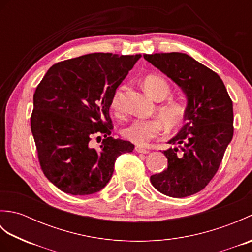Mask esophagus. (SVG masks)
Masks as SVG:
<instances>
[{
  "label": "esophagus",
  "instance_id": "34e87169",
  "mask_svg": "<svg viewBox=\"0 0 252 252\" xmlns=\"http://www.w3.org/2000/svg\"><path fill=\"white\" fill-rule=\"evenodd\" d=\"M135 151H136L137 153H140V154H148V153H149L148 149L140 147V146H136V147H135Z\"/></svg>",
  "mask_w": 252,
  "mask_h": 252
}]
</instances>
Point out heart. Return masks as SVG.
Returning <instances> with one entry per match:
<instances>
[{
  "mask_svg": "<svg viewBox=\"0 0 252 252\" xmlns=\"http://www.w3.org/2000/svg\"><path fill=\"white\" fill-rule=\"evenodd\" d=\"M143 87L148 95L158 101L167 98L171 92L169 82L159 74L147 76L144 79ZM125 89V85H121L112 95L110 107L116 116L122 114L121 101ZM157 112L165 126L168 127H175L183 121L186 109L185 106L180 101L168 100L158 105ZM162 127V122L159 119H135L122 130V136L137 145H146L149 141L159 136Z\"/></svg>",
  "mask_w": 252,
  "mask_h": 252,
  "instance_id": "heart-1",
  "label": "heart"
}]
</instances>
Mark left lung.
<instances>
[{
	"label": "left lung",
	"instance_id": "1",
	"mask_svg": "<svg viewBox=\"0 0 252 252\" xmlns=\"http://www.w3.org/2000/svg\"><path fill=\"white\" fill-rule=\"evenodd\" d=\"M144 58L178 84L187 98L186 123L162 152L168 168L152 175L151 182L170 197L194 195L215 176L232 141L233 101L222 79L189 55L156 53Z\"/></svg>",
	"mask_w": 252,
	"mask_h": 252
}]
</instances>
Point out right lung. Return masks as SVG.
I'll list each match as a JSON object with an SVG mask.
<instances>
[{"label": "right lung", "instance_id": "right-lung-1", "mask_svg": "<svg viewBox=\"0 0 252 252\" xmlns=\"http://www.w3.org/2000/svg\"><path fill=\"white\" fill-rule=\"evenodd\" d=\"M93 53L53 65L33 95L31 132L45 176L67 194L91 195L108 183L116 159L134 145L111 137L110 101L141 58ZM104 140L95 150L94 136Z\"/></svg>", "mask_w": 252, "mask_h": 252}]
</instances>
